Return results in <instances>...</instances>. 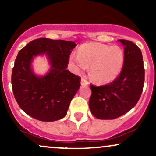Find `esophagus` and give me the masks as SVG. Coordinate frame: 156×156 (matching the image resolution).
Wrapping results in <instances>:
<instances>
[{
  "mask_svg": "<svg viewBox=\"0 0 156 156\" xmlns=\"http://www.w3.org/2000/svg\"><path fill=\"white\" fill-rule=\"evenodd\" d=\"M80 84H81L82 86H85V85H88L89 84V82L87 81V80L85 79V78H81V81H80Z\"/></svg>",
  "mask_w": 156,
  "mask_h": 156,
  "instance_id": "1",
  "label": "esophagus"
}]
</instances>
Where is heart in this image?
<instances>
[{"instance_id":"heart-1","label":"heart","mask_w":156,"mask_h":156,"mask_svg":"<svg viewBox=\"0 0 156 156\" xmlns=\"http://www.w3.org/2000/svg\"><path fill=\"white\" fill-rule=\"evenodd\" d=\"M124 61V51L120 47L98 42L83 44L78 55L73 53L69 56V62L76 72H82L89 67L91 78L99 83L115 79L122 69Z\"/></svg>"}]
</instances>
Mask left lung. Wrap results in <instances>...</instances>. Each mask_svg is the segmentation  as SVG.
<instances>
[{
    "label": "left lung",
    "mask_w": 156,
    "mask_h": 156,
    "mask_svg": "<svg viewBox=\"0 0 156 156\" xmlns=\"http://www.w3.org/2000/svg\"><path fill=\"white\" fill-rule=\"evenodd\" d=\"M124 46L125 61L119 76L106 85L91 84L89 106L100 119H114L128 113L139 101L144 83L141 50L131 41L119 39Z\"/></svg>",
    "instance_id": "left-lung-1"
}]
</instances>
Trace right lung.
<instances>
[{
    "mask_svg": "<svg viewBox=\"0 0 156 156\" xmlns=\"http://www.w3.org/2000/svg\"><path fill=\"white\" fill-rule=\"evenodd\" d=\"M74 42L39 38L31 41L17 55L12 73L14 96L19 106L30 117L43 122L62 119L80 87V78L67 70ZM45 53L51 69L37 76L31 69L36 55Z\"/></svg>",
    "mask_w": 156,
    "mask_h": 156,
    "instance_id": "obj_1",
    "label": "right lung"
}]
</instances>
